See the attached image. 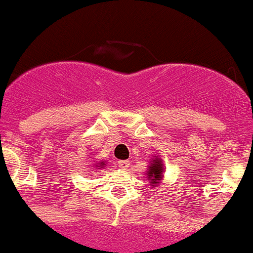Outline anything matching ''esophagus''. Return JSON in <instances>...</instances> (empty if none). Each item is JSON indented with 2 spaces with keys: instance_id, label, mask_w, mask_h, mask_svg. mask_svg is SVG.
Instances as JSON below:
<instances>
[{
  "instance_id": "34e87169",
  "label": "esophagus",
  "mask_w": 253,
  "mask_h": 253,
  "mask_svg": "<svg viewBox=\"0 0 253 253\" xmlns=\"http://www.w3.org/2000/svg\"><path fill=\"white\" fill-rule=\"evenodd\" d=\"M118 166L122 169H126L130 167V162H128V161H118Z\"/></svg>"
}]
</instances>
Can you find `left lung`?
Instances as JSON below:
<instances>
[{
	"instance_id": "1",
	"label": "left lung",
	"mask_w": 253,
	"mask_h": 253,
	"mask_svg": "<svg viewBox=\"0 0 253 253\" xmlns=\"http://www.w3.org/2000/svg\"><path fill=\"white\" fill-rule=\"evenodd\" d=\"M162 173H163V167L162 163L158 158L154 159L153 165L149 166V171H148V177L150 180V184H158L159 180L162 179Z\"/></svg>"
}]
</instances>
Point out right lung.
<instances>
[{"label":"right lung","instance_id":"obj_1","mask_svg":"<svg viewBox=\"0 0 253 253\" xmlns=\"http://www.w3.org/2000/svg\"><path fill=\"white\" fill-rule=\"evenodd\" d=\"M103 165H104V163H103V162H101V165H100V166H103Z\"/></svg>","mask_w":253,"mask_h":253}]
</instances>
